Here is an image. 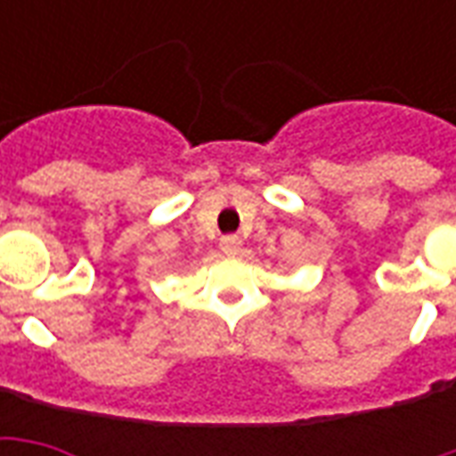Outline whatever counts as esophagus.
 <instances>
[{
  "instance_id": "obj_1",
  "label": "esophagus",
  "mask_w": 456,
  "mask_h": 456,
  "mask_svg": "<svg viewBox=\"0 0 456 456\" xmlns=\"http://www.w3.org/2000/svg\"><path fill=\"white\" fill-rule=\"evenodd\" d=\"M219 248H222V254H224V256H237L239 251H241V239L224 237L222 241H219Z\"/></svg>"
}]
</instances>
